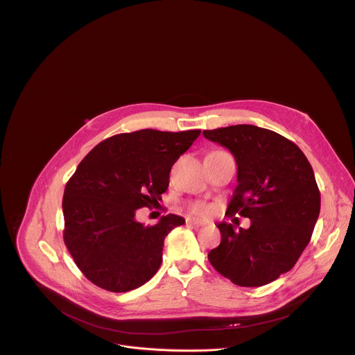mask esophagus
Returning a JSON list of instances; mask_svg holds the SVG:
<instances>
[{"label": "esophagus", "mask_w": 355, "mask_h": 355, "mask_svg": "<svg viewBox=\"0 0 355 355\" xmlns=\"http://www.w3.org/2000/svg\"><path fill=\"white\" fill-rule=\"evenodd\" d=\"M187 225H192V226L199 227V226H204V225H207V222L200 220V219H195V218H187Z\"/></svg>", "instance_id": "1"}]
</instances>
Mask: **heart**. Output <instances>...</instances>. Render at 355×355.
Listing matches in <instances>:
<instances>
[{
  "mask_svg": "<svg viewBox=\"0 0 355 355\" xmlns=\"http://www.w3.org/2000/svg\"><path fill=\"white\" fill-rule=\"evenodd\" d=\"M211 207L205 202H195V204L191 205V212L195 215H208L211 212Z\"/></svg>",
  "mask_w": 355,
  "mask_h": 355,
  "instance_id": "heart-1",
  "label": "heart"
}]
</instances>
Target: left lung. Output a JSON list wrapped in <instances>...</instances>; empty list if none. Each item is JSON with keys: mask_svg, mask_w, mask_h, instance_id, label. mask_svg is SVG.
<instances>
[{"mask_svg": "<svg viewBox=\"0 0 355 355\" xmlns=\"http://www.w3.org/2000/svg\"><path fill=\"white\" fill-rule=\"evenodd\" d=\"M229 148L237 163V187L227 216L251 220L248 229L222 222L220 244L208 259L239 286H263L288 272L311 241L320 192L311 163L286 137L254 125L204 130Z\"/></svg>", "mask_w": 355, "mask_h": 355, "instance_id": "left-lung-1", "label": "left lung"}]
</instances>
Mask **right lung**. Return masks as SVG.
<instances>
[{
    "label": "right lung",
    "instance_id": "1",
    "mask_svg": "<svg viewBox=\"0 0 355 355\" xmlns=\"http://www.w3.org/2000/svg\"><path fill=\"white\" fill-rule=\"evenodd\" d=\"M200 130L141 129L98 143L78 164L63 196L64 244L94 285L128 292L162 266L166 236L185 223L168 214L157 225L136 220L140 208H157L170 171Z\"/></svg>",
    "mask_w": 355,
    "mask_h": 355
}]
</instances>
